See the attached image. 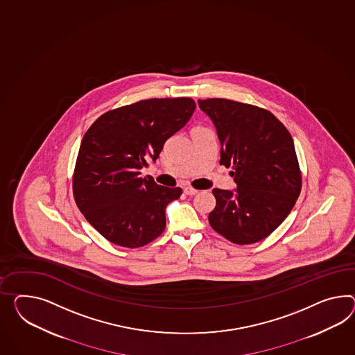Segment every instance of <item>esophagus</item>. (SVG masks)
<instances>
[{"label": "esophagus", "instance_id": "34e87169", "mask_svg": "<svg viewBox=\"0 0 355 355\" xmlns=\"http://www.w3.org/2000/svg\"><path fill=\"white\" fill-rule=\"evenodd\" d=\"M184 193L187 194V196H196L198 191L197 189H194V188H191V187H185L184 188Z\"/></svg>", "mask_w": 355, "mask_h": 355}]
</instances>
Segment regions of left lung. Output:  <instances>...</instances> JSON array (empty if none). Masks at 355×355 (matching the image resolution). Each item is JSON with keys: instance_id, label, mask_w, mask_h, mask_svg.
<instances>
[{"instance_id": "1", "label": "left lung", "mask_w": 355, "mask_h": 355, "mask_svg": "<svg viewBox=\"0 0 355 355\" xmlns=\"http://www.w3.org/2000/svg\"><path fill=\"white\" fill-rule=\"evenodd\" d=\"M218 132L220 164L236 189L215 188L209 225L236 245L273 233L299 198L301 173L291 134L269 110L227 99L198 101Z\"/></svg>"}]
</instances>
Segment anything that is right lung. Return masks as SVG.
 Segmentation results:
<instances>
[{"instance_id": "add662e5", "label": "right lung", "mask_w": 355, "mask_h": 355, "mask_svg": "<svg viewBox=\"0 0 355 355\" xmlns=\"http://www.w3.org/2000/svg\"><path fill=\"white\" fill-rule=\"evenodd\" d=\"M194 110L191 98L148 99L104 113L86 131L73 194L83 216L112 243L137 248L164 232V209L182 188L158 185L140 170L155 162Z\"/></svg>"}]
</instances>
